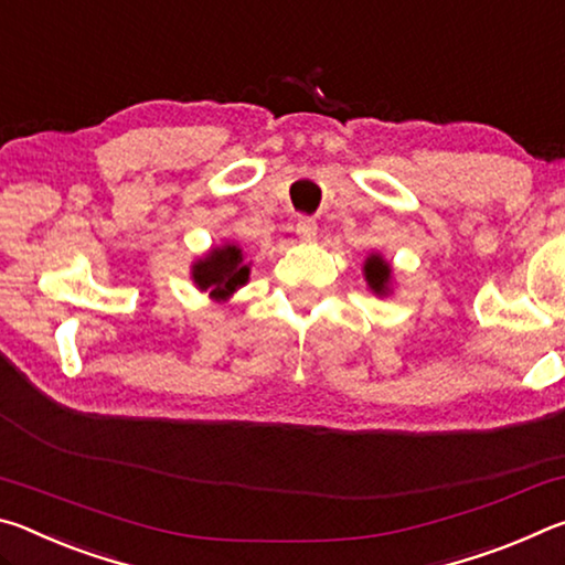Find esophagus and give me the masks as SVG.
<instances>
[{
    "mask_svg": "<svg viewBox=\"0 0 565 565\" xmlns=\"http://www.w3.org/2000/svg\"><path fill=\"white\" fill-rule=\"evenodd\" d=\"M317 232H319V226H317V222H313L311 216H301L299 222H296V234H299L301 238H306V242L317 236Z\"/></svg>",
    "mask_w": 565,
    "mask_h": 565,
    "instance_id": "esophagus-1",
    "label": "esophagus"
}]
</instances>
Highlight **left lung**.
I'll use <instances>...</instances> for the list:
<instances>
[{
  "instance_id": "obj_1",
  "label": "left lung",
  "mask_w": 565,
  "mask_h": 565,
  "mask_svg": "<svg viewBox=\"0 0 565 565\" xmlns=\"http://www.w3.org/2000/svg\"><path fill=\"white\" fill-rule=\"evenodd\" d=\"M363 276H366L369 289L374 294L386 296L391 291V266L381 254L369 256L366 264H363Z\"/></svg>"
}]
</instances>
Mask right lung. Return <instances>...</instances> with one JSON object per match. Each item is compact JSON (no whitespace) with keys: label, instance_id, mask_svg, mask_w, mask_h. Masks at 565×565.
Wrapping results in <instances>:
<instances>
[{"label":"right lung","instance_id":"right-lung-1","mask_svg":"<svg viewBox=\"0 0 565 565\" xmlns=\"http://www.w3.org/2000/svg\"><path fill=\"white\" fill-rule=\"evenodd\" d=\"M252 264L244 262L242 248L236 244L214 246L204 259L194 262L191 266V279L202 291H209L212 299L226 301L236 289L248 281Z\"/></svg>","mask_w":565,"mask_h":565}]
</instances>
